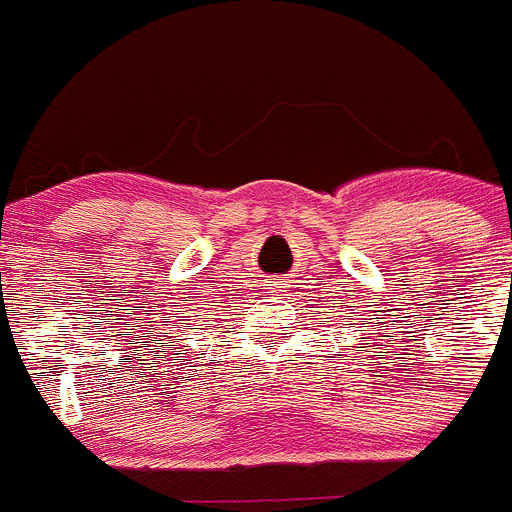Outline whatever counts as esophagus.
Instances as JSON below:
<instances>
[{
    "mask_svg": "<svg viewBox=\"0 0 512 512\" xmlns=\"http://www.w3.org/2000/svg\"><path fill=\"white\" fill-rule=\"evenodd\" d=\"M280 280H267V290H270V293H280Z\"/></svg>",
    "mask_w": 512,
    "mask_h": 512,
    "instance_id": "obj_1",
    "label": "esophagus"
}]
</instances>
